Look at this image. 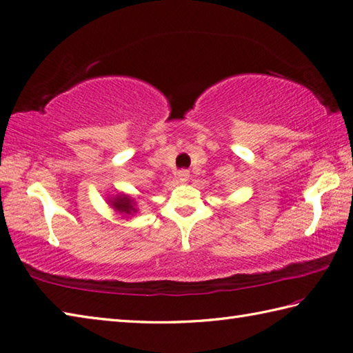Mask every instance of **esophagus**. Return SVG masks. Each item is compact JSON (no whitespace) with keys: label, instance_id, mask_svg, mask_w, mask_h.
Masks as SVG:
<instances>
[{"label":"esophagus","instance_id":"obj_1","mask_svg":"<svg viewBox=\"0 0 353 353\" xmlns=\"http://www.w3.org/2000/svg\"><path fill=\"white\" fill-rule=\"evenodd\" d=\"M177 179H179V182H188L190 181V171L181 170L177 172Z\"/></svg>","mask_w":353,"mask_h":353}]
</instances>
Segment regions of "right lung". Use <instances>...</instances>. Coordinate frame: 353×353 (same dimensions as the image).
<instances>
[{"label":"right lung","mask_w":353,"mask_h":353,"mask_svg":"<svg viewBox=\"0 0 353 353\" xmlns=\"http://www.w3.org/2000/svg\"><path fill=\"white\" fill-rule=\"evenodd\" d=\"M107 203L122 219H131V216L139 212V208H137V197L125 194V192H117L116 196H107Z\"/></svg>","instance_id":"1"}]
</instances>
